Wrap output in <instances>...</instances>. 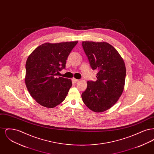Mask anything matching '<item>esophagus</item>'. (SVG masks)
Instances as JSON below:
<instances>
[{
    "mask_svg": "<svg viewBox=\"0 0 154 154\" xmlns=\"http://www.w3.org/2000/svg\"><path fill=\"white\" fill-rule=\"evenodd\" d=\"M73 81H74V82H78L79 81V80H77V79H73Z\"/></svg>",
    "mask_w": 154,
    "mask_h": 154,
    "instance_id": "34e87169",
    "label": "esophagus"
}]
</instances>
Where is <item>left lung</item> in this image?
<instances>
[{
  "label": "left lung",
  "mask_w": 154,
  "mask_h": 154,
  "mask_svg": "<svg viewBox=\"0 0 154 154\" xmlns=\"http://www.w3.org/2000/svg\"><path fill=\"white\" fill-rule=\"evenodd\" d=\"M82 45L97 80L88 81L83 102L90 110L101 112L117 102L124 88L126 67L118 52L106 42H82Z\"/></svg>",
  "instance_id": "obj_1"
}]
</instances>
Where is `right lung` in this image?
Here are the masks:
<instances>
[{"instance_id": "1", "label": "right lung", "mask_w": 154, "mask_h": 154, "mask_svg": "<svg viewBox=\"0 0 154 154\" xmlns=\"http://www.w3.org/2000/svg\"><path fill=\"white\" fill-rule=\"evenodd\" d=\"M77 43H46L37 47L28 57L25 84L30 95L40 105L54 108L65 99L72 80L56 75L65 68L67 57Z\"/></svg>"}]
</instances>
